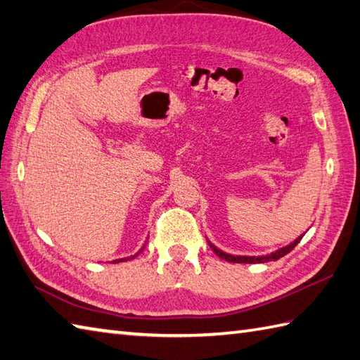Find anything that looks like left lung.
Returning <instances> with one entry per match:
<instances>
[{
  "label": "left lung",
  "mask_w": 360,
  "mask_h": 360,
  "mask_svg": "<svg viewBox=\"0 0 360 360\" xmlns=\"http://www.w3.org/2000/svg\"><path fill=\"white\" fill-rule=\"evenodd\" d=\"M303 238V235L302 236H298L297 240H294V243H290V244H288V246H285V248H281V249H278V250H275V252H272V254H267V255H259V257H249V255H232V254H226L224 250H221V249H218L215 244H212L210 241H209V246L212 248V250L215 252V254L219 257V258H223V259H226V262H229V263H250V264H254V263H267V262H275V259H278V258H281V257H285L286 254H289L290 250H292L298 243H300V240Z\"/></svg>",
  "instance_id": "obj_1"
}]
</instances>
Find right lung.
<instances>
[{
  "mask_svg": "<svg viewBox=\"0 0 360 360\" xmlns=\"http://www.w3.org/2000/svg\"><path fill=\"white\" fill-rule=\"evenodd\" d=\"M145 249V244H143V248L139 250V252H137V254H134V255H131V257H127V258H120V259H114V262L112 263H122V262H128V259H133V258H136L137 255H139L141 254V252Z\"/></svg>",
  "mask_w": 360,
  "mask_h": 360,
  "instance_id": "right-lung-1",
  "label": "right lung"
}]
</instances>
